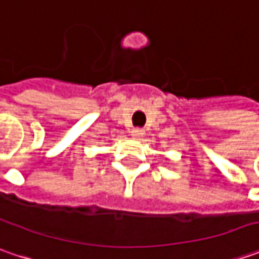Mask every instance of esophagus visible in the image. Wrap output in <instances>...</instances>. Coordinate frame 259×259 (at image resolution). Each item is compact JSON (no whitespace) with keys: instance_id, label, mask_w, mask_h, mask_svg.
I'll list each match as a JSON object with an SVG mask.
<instances>
[{"instance_id":"1","label":"esophagus","mask_w":259,"mask_h":259,"mask_svg":"<svg viewBox=\"0 0 259 259\" xmlns=\"http://www.w3.org/2000/svg\"><path fill=\"white\" fill-rule=\"evenodd\" d=\"M131 135H133L134 138H141V137L144 135V131H143L141 128H133V130H131Z\"/></svg>"}]
</instances>
